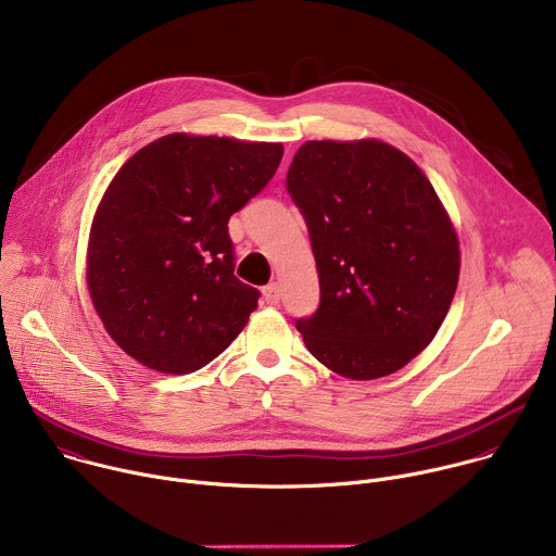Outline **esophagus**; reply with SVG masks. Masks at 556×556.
<instances>
[{
  "instance_id": "1",
  "label": "esophagus",
  "mask_w": 556,
  "mask_h": 556,
  "mask_svg": "<svg viewBox=\"0 0 556 556\" xmlns=\"http://www.w3.org/2000/svg\"><path fill=\"white\" fill-rule=\"evenodd\" d=\"M264 299H266V303H270V305H277V303H279V299H281V290H279V283H268V286L264 288Z\"/></svg>"
}]
</instances>
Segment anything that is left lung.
<instances>
[{
	"mask_svg": "<svg viewBox=\"0 0 556 556\" xmlns=\"http://www.w3.org/2000/svg\"><path fill=\"white\" fill-rule=\"evenodd\" d=\"M286 189L299 206L321 303L296 330L328 369L371 380L438 334L459 277L455 228L427 176L380 140H307Z\"/></svg>",
	"mask_w": 556,
	"mask_h": 556,
	"instance_id": "obj_1",
	"label": "left lung"
}]
</instances>
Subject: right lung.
<instances>
[{"label": "right lung", "instance_id": "right-lung-1", "mask_svg": "<svg viewBox=\"0 0 556 556\" xmlns=\"http://www.w3.org/2000/svg\"><path fill=\"white\" fill-rule=\"evenodd\" d=\"M281 155V142L169 134L114 176L90 230L88 288L131 358L191 374L244 330L260 290L232 275L228 219L270 182Z\"/></svg>", "mask_w": 556, "mask_h": 556}]
</instances>
